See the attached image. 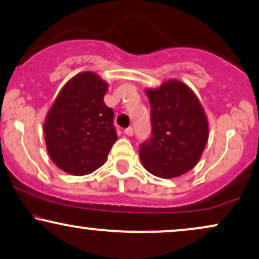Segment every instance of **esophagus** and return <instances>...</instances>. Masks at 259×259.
<instances>
[{"label": "esophagus", "mask_w": 259, "mask_h": 259, "mask_svg": "<svg viewBox=\"0 0 259 259\" xmlns=\"http://www.w3.org/2000/svg\"><path fill=\"white\" fill-rule=\"evenodd\" d=\"M124 133H125V135H127V136H132L133 134H134V129H133V126L126 127V129L124 130Z\"/></svg>", "instance_id": "1"}]
</instances>
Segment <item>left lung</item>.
I'll return each instance as SVG.
<instances>
[{"label": "left lung", "instance_id": "1", "mask_svg": "<svg viewBox=\"0 0 259 259\" xmlns=\"http://www.w3.org/2000/svg\"><path fill=\"white\" fill-rule=\"evenodd\" d=\"M151 104L152 134L141 143L145 169L161 179L188 172L200 159L208 139L202 106L185 83L171 79L146 90Z\"/></svg>", "mask_w": 259, "mask_h": 259}]
</instances>
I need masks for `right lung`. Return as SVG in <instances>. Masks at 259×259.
I'll list each match as a JSON object with an SVG mask.
<instances>
[{
  "label": "right lung",
  "instance_id": "right-lung-1",
  "mask_svg": "<svg viewBox=\"0 0 259 259\" xmlns=\"http://www.w3.org/2000/svg\"><path fill=\"white\" fill-rule=\"evenodd\" d=\"M107 87L98 74H77L65 84L47 114V151L65 172L82 176L99 169L117 141L113 110L104 102Z\"/></svg>",
  "mask_w": 259,
  "mask_h": 259
}]
</instances>
